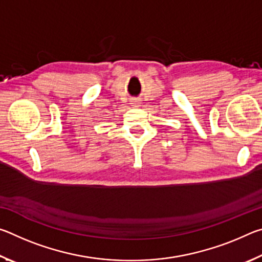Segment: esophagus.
Here are the masks:
<instances>
[{
    "label": "esophagus",
    "instance_id": "34e87169",
    "mask_svg": "<svg viewBox=\"0 0 262 262\" xmlns=\"http://www.w3.org/2000/svg\"><path fill=\"white\" fill-rule=\"evenodd\" d=\"M132 104H137V100H132Z\"/></svg>",
    "mask_w": 262,
    "mask_h": 262
}]
</instances>
